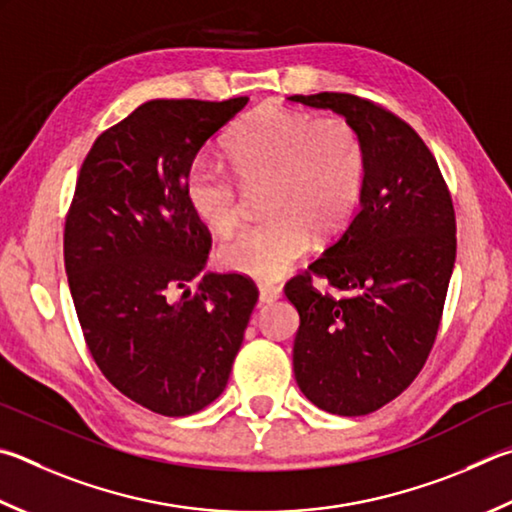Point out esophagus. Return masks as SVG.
<instances>
[{"label": "esophagus", "instance_id": "obj_1", "mask_svg": "<svg viewBox=\"0 0 512 512\" xmlns=\"http://www.w3.org/2000/svg\"><path fill=\"white\" fill-rule=\"evenodd\" d=\"M282 297V288L280 286H271V284H262L259 286V304H271Z\"/></svg>", "mask_w": 512, "mask_h": 512}]
</instances>
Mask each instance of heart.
Instances as JSON below:
<instances>
[{"label":"heart","instance_id":"heart-1","mask_svg":"<svg viewBox=\"0 0 512 512\" xmlns=\"http://www.w3.org/2000/svg\"><path fill=\"white\" fill-rule=\"evenodd\" d=\"M224 165L197 156L185 172L190 210L217 235H230L244 215L241 185L262 188L271 219L241 230L219 248L226 271L275 280L300 262L313 232L331 237L349 224L365 185V145L345 118L264 105L226 138Z\"/></svg>","mask_w":512,"mask_h":512}]
</instances>
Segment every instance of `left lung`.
I'll return each instance as SVG.
<instances>
[{
  "instance_id": "obj_1",
  "label": "left lung",
  "mask_w": 512,
  "mask_h": 512,
  "mask_svg": "<svg viewBox=\"0 0 512 512\" xmlns=\"http://www.w3.org/2000/svg\"><path fill=\"white\" fill-rule=\"evenodd\" d=\"M288 100L336 111L365 145L356 217L284 286L300 313L297 387L324 412L362 416L405 392L430 356L457 257V219L436 159L405 120L351 94ZM313 274L346 295L318 294Z\"/></svg>"
}]
</instances>
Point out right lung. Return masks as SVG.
<instances>
[{"label": "right lung", "mask_w": 512, "mask_h": 512, "mask_svg": "<svg viewBox=\"0 0 512 512\" xmlns=\"http://www.w3.org/2000/svg\"><path fill=\"white\" fill-rule=\"evenodd\" d=\"M246 102L134 109L96 138L64 226V268L91 356L120 394L163 416L194 414L224 392L257 304L248 277L203 273L210 232L183 194L194 156Z\"/></svg>", "instance_id": "add662e5"}]
</instances>
